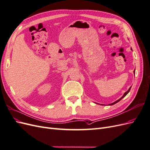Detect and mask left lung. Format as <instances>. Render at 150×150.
<instances>
[{
	"instance_id": "left-lung-1",
	"label": "left lung",
	"mask_w": 150,
	"mask_h": 150,
	"mask_svg": "<svg viewBox=\"0 0 150 150\" xmlns=\"http://www.w3.org/2000/svg\"><path fill=\"white\" fill-rule=\"evenodd\" d=\"M134 72V74H135V69H134V71H133ZM131 87H130L129 88V89L128 90V91H127L126 92H125V93H124V94H123V96H122L121 98H120L119 99H118V100H117V101H116L115 102H114V103H111V104H108V105H110V106H111V105H113V104H116V103H117V102H119L120 100H121V99H122V98H123L124 97H125L126 96V95L127 94H128V93L129 92V91H130V89H131ZM96 103V104H98V103ZM101 105H104V104H101Z\"/></svg>"
}]
</instances>
